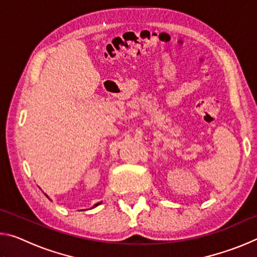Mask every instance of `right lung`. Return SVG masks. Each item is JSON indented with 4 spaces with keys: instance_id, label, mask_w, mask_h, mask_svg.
Returning <instances> with one entry per match:
<instances>
[{
    "instance_id": "1",
    "label": "right lung",
    "mask_w": 257,
    "mask_h": 257,
    "mask_svg": "<svg viewBox=\"0 0 257 257\" xmlns=\"http://www.w3.org/2000/svg\"><path fill=\"white\" fill-rule=\"evenodd\" d=\"M45 196H46L47 198H50L49 196H47V195H46V194H45ZM99 204H102V202H98V203H96V204H95V205H94V206H93L92 208H94V207H96V206H98V205H99Z\"/></svg>"
}]
</instances>
